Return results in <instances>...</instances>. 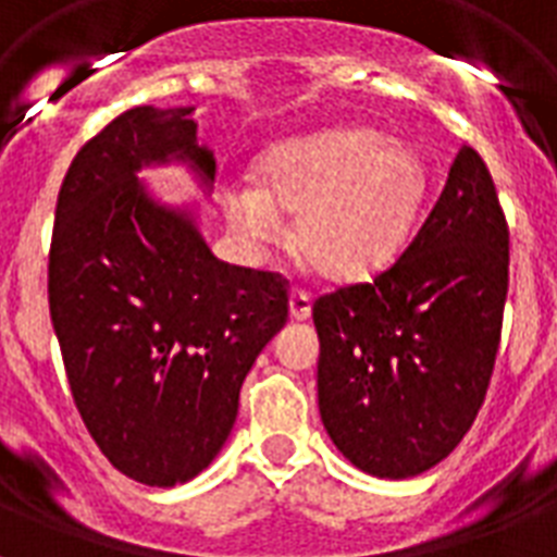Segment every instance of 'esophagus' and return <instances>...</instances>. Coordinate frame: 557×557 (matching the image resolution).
I'll list each match as a JSON object with an SVG mask.
<instances>
[{
  "label": "esophagus",
  "mask_w": 557,
  "mask_h": 557,
  "mask_svg": "<svg viewBox=\"0 0 557 557\" xmlns=\"http://www.w3.org/2000/svg\"><path fill=\"white\" fill-rule=\"evenodd\" d=\"M288 312H292L295 321H306L312 314V295L306 288H292V295H288Z\"/></svg>",
  "instance_id": "34e87169"
}]
</instances>
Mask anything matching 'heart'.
<instances>
[{"label": "heart", "mask_w": 557, "mask_h": 557, "mask_svg": "<svg viewBox=\"0 0 557 557\" xmlns=\"http://www.w3.org/2000/svg\"><path fill=\"white\" fill-rule=\"evenodd\" d=\"M260 187L225 193L231 225L253 243L280 234L274 205L297 213L295 243L309 265L338 283L375 277L405 251L428 199L419 152L372 129H330L271 147Z\"/></svg>", "instance_id": "b5f03b06"}]
</instances>
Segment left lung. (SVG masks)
Listing matches in <instances>:
<instances>
[{
	"label": "left lung",
	"mask_w": 557,
	"mask_h": 557,
	"mask_svg": "<svg viewBox=\"0 0 557 557\" xmlns=\"http://www.w3.org/2000/svg\"><path fill=\"white\" fill-rule=\"evenodd\" d=\"M506 295L509 222L466 144L405 253L312 306L323 428L352 466L405 480L457 448L492 384Z\"/></svg>",
	"instance_id": "left-lung-1"
}]
</instances>
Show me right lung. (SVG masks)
Here are the masks:
<instances>
[{"label": "right lung", "instance_id": "right-lung-1", "mask_svg": "<svg viewBox=\"0 0 557 557\" xmlns=\"http://www.w3.org/2000/svg\"><path fill=\"white\" fill-rule=\"evenodd\" d=\"M190 112L126 109L83 144L48 251V309L77 413L121 474L159 488L210 466L245 375L288 318L286 277L219 262L190 213L135 178L178 159L213 182Z\"/></svg>", "mask_w": 557, "mask_h": 557}]
</instances>
